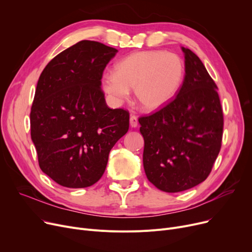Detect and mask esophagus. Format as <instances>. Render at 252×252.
Listing matches in <instances>:
<instances>
[{
	"mask_svg": "<svg viewBox=\"0 0 252 252\" xmlns=\"http://www.w3.org/2000/svg\"><path fill=\"white\" fill-rule=\"evenodd\" d=\"M129 126L131 127H137L138 126V118L135 115H130L129 117Z\"/></svg>",
	"mask_w": 252,
	"mask_h": 252,
	"instance_id": "1",
	"label": "esophagus"
}]
</instances>
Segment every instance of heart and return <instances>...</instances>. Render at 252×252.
I'll use <instances>...</instances> for the list:
<instances>
[{"label": "heart", "mask_w": 252, "mask_h": 252, "mask_svg": "<svg viewBox=\"0 0 252 252\" xmlns=\"http://www.w3.org/2000/svg\"><path fill=\"white\" fill-rule=\"evenodd\" d=\"M182 59L161 50L133 53L101 79L102 90L115 104L124 103L135 89V97L146 111L161 109L174 100L183 85Z\"/></svg>", "instance_id": "heart-1"}]
</instances>
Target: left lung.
Listing matches in <instances>:
<instances>
[{"label":"left lung","mask_w":252,"mask_h":252,"mask_svg":"<svg viewBox=\"0 0 252 252\" xmlns=\"http://www.w3.org/2000/svg\"><path fill=\"white\" fill-rule=\"evenodd\" d=\"M185 77L174 100L139 118L147 179L164 192L191 189L210 174L221 146L218 87L195 53L182 47Z\"/></svg>","instance_id":"left-lung-1"}]
</instances>
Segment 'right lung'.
<instances>
[{
  "label": "right lung",
  "mask_w": 252,
  "mask_h": 252,
  "mask_svg": "<svg viewBox=\"0 0 252 252\" xmlns=\"http://www.w3.org/2000/svg\"><path fill=\"white\" fill-rule=\"evenodd\" d=\"M117 50L81 41L53 58L38 78L31 135L38 165L67 188H86L103 176L115 143L126 134L129 113L110 109L101 89Z\"/></svg>",
  "instance_id": "obj_1"
}]
</instances>
